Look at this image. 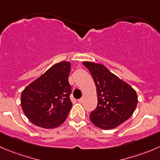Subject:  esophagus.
Instances as JSON below:
<instances>
[{"mask_svg": "<svg viewBox=\"0 0 160 160\" xmlns=\"http://www.w3.org/2000/svg\"><path fill=\"white\" fill-rule=\"evenodd\" d=\"M78 102L79 103H82V102H83V98H79V99H78Z\"/></svg>", "mask_w": 160, "mask_h": 160, "instance_id": "1", "label": "esophagus"}]
</instances>
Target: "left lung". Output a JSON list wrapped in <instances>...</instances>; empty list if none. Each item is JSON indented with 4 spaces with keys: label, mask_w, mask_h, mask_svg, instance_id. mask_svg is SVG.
I'll return each instance as SVG.
<instances>
[{
    "label": "left lung",
    "mask_w": 160,
    "mask_h": 160,
    "mask_svg": "<svg viewBox=\"0 0 160 160\" xmlns=\"http://www.w3.org/2000/svg\"><path fill=\"white\" fill-rule=\"evenodd\" d=\"M96 86L98 105L90 113V120L102 129H112L122 124L134 112L138 102L136 91L112 73L104 65L83 62Z\"/></svg>",
    "instance_id": "obj_1"
}]
</instances>
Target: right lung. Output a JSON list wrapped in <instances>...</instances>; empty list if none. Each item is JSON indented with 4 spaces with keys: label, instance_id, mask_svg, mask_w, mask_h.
I'll return each instance as SVG.
<instances>
[{
    "label": "right lung",
    "instance_id": "add662e5",
    "mask_svg": "<svg viewBox=\"0 0 160 160\" xmlns=\"http://www.w3.org/2000/svg\"><path fill=\"white\" fill-rule=\"evenodd\" d=\"M70 70L69 62L55 64L23 90L21 108L33 124L54 129L65 121L72 106Z\"/></svg>",
    "mask_w": 160,
    "mask_h": 160
}]
</instances>
